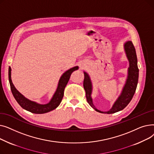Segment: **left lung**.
<instances>
[{
    "mask_svg": "<svg viewBox=\"0 0 154 154\" xmlns=\"http://www.w3.org/2000/svg\"><path fill=\"white\" fill-rule=\"evenodd\" d=\"M124 47L127 58L129 62L127 77L121 94L109 110L103 112L98 110L95 107L92 98V83L91 79L89 75L87 72H84V88L86 94L87 100L90 106L97 112L102 113V114H110L122 110L131 101L135 92L139 80V69L137 66V58L135 49L131 40L126 41L124 43Z\"/></svg>",
    "mask_w": 154,
    "mask_h": 154,
    "instance_id": "left-lung-1",
    "label": "left lung"
}]
</instances>
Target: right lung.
Wrapping results in <instances>:
<instances>
[{
  "instance_id": "obj_1",
  "label": "right lung",
  "mask_w": 154,
  "mask_h": 154,
  "mask_svg": "<svg viewBox=\"0 0 154 154\" xmlns=\"http://www.w3.org/2000/svg\"><path fill=\"white\" fill-rule=\"evenodd\" d=\"M79 69L78 66H75L67 71L63 73V74L61 75L59 80L57 89L53 95L52 99L45 104H40L36 102L32 101L26 97H24L22 94H20L15 87L14 85L12 79H11V68L9 67V80L11 85V89L12 93L15 99L18 102L20 106L23 109L29 112H30L34 114H45V113L52 111L57 107L63 97V92L65 87L67 85L69 80L70 79V77L72 74V73Z\"/></svg>"
}]
</instances>
